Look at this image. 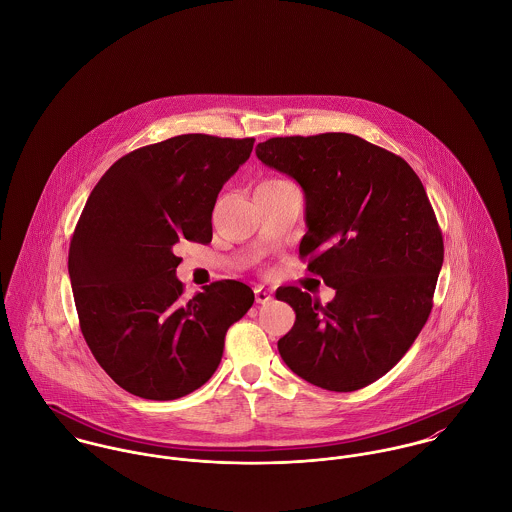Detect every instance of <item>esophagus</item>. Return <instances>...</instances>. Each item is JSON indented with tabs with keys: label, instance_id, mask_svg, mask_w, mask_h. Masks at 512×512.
I'll use <instances>...</instances> for the list:
<instances>
[{
	"label": "esophagus",
	"instance_id": "34e87169",
	"mask_svg": "<svg viewBox=\"0 0 512 512\" xmlns=\"http://www.w3.org/2000/svg\"><path fill=\"white\" fill-rule=\"evenodd\" d=\"M254 297H256V303H268V301H272V295H270V292H266L264 288H256V290H254Z\"/></svg>",
	"mask_w": 512,
	"mask_h": 512
}]
</instances>
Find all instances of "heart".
<instances>
[{"instance_id":"1","label":"heart","mask_w":512,"mask_h":512,"mask_svg":"<svg viewBox=\"0 0 512 512\" xmlns=\"http://www.w3.org/2000/svg\"><path fill=\"white\" fill-rule=\"evenodd\" d=\"M284 185H290L288 181H282V179H266L262 181L258 187H284Z\"/></svg>"}]
</instances>
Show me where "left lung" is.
I'll return each mask as SVG.
<instances>
[{"mask_svg": "<svg viewBox=\"0 0 512 512\" xmlns=\"http://www.w3.org/2000/svg\"><path fill=\"white\" fill-rule=\"evenodd\" d=\"M258 159L305 195L299 256L335 297L282 288L295 311L278 341L303 380L353 392L384 376L412 347L432 311L443 238L426 189L398 155L353 134L272 138Z\"/></svg>", "mask_w": 512, "mask_h": 512, "instance_id": "1", "label": "left lung"}]
</instances>
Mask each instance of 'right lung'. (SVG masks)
<instances>
[{
	"label": "right lung",
	"mask_w": 512,
	"mask_h": 512,
	"mask_svg": "<svg viewBox=\"0 0 512 512\" xmlns=\"http://www.w3.org/2000/svg\"><path fill=\"white\" fill-rule=\"evenodd\" d=\"M254 138L175 136L120 157L92 189L74 228L69 276L80 331L108 376L134 396L175 400L217 370L224 335L254 303L236 280L187 303L179 240L211 242L222 185Z\"/></svg>",
	"instance_id": "right-lung-1"
}]
</instances>
